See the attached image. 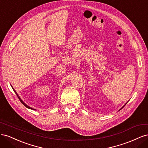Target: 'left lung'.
<instances>
[{"label":"left lung","instance_id":"obj_1","mask_svg":"<svg viewBox=\"0 0 148 148\" xmlns=\"http://www.w3.org/2000/svg\"><path fill=\"white\" fill-rule=\"evenodd\" d=\"M127 103H126V104H125V105H124V106H123V107H122V108H121V109H120V110H121V109H122V108H123V107H124V106H125V105H126V104H127Z\"/></svg>","mask_w":148,"mask_h":148}]
</instances>
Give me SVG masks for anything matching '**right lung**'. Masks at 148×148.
Listing matches in <instances>:
<instances>
[{
  "label": "right lung",
  "mask_w": 148,
  "mask_h": 148,
  "mask_svg": "<svg viewBox=\"0 0 148 148\" xmlns=\"http://www.w3.org/2000/svg\"><path fill=\"white\" fill-rule=\"evenodd\" d=\"M10 85H11V84H10ZM11 86H12V89H13V91H14V92H15V94H16V96H18V99H20V101H21V102L22 103V104H23V105H24V106H25L26 107H27V108H28V109H31V110H36V109H33V108H32V107H31L28 106L27 104H25V102H23V101H22V100L21 99V98H20V97L19 96V95H18V94H17V92H16V91L15 90V89H14V88H13V86H12V85H11Z\"/></svg>",
  "instance_id": "1"
}]
</instances>
